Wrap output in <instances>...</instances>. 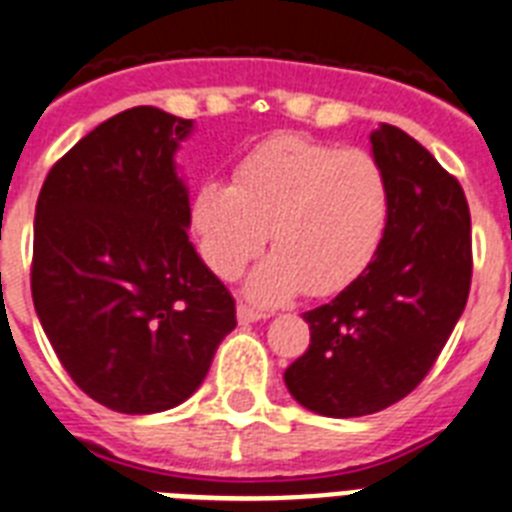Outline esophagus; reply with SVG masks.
<instances>
[{
  "label": "esophagus",
  "instance_id": "esophagus-1",
  "mask_svg": "<svg viewBox=\"0 0 512 512\" xmlns=\"http://www.w3.org/2000/svg\"><path fill=\"white\" fill-rule=\"evenodd\" d=\"M236 316H239V324H255V321L260 319H268V313L255 311V308L247 303H241L239 308H236Z\"/></svg>",
  "mask_w": 512,
  "mask_h": 512
}]
</instances>
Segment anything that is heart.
I'll use <instances>...</instances> for the list:
<instances>
[{
    "instance_id": "b5f03b06",
    "label": "heart",
    "mask_w": 512,
    "mask_h": 512,
    "mask_svg": "<svg viewBox=\"0 0 512 512\" xmlns=\"http://www.w3.org/2000/svg\"><path fill=\"white\" fill-rule=\"evenodd\" d=\"M390 204L388 172L372 151L284 132L241 156L233 183L204 180L196 188L191 231L220 279H236L271 231L276 249L247 279L257 303L300 292L332 297L377 257Z\"/></svg>"
}]
</instances>
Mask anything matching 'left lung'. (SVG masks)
Here are the masks:
<instances>
[{"mask_svg": "<svg viewBox=\"0 0 512 512\" xmlns=\"http://www.w3.org/2000/svg\"><path fill=\"white\" fill-rule=\"evenodd\" d=\"M369 140L390 180L388 233L361 279L303 313L311 345L284 372L297 404L324 417H364L409 396L465 311L473 276L457 177L393 124Z\"/></svg>", "mask_w": 512, "mask_h": 512, "instance_id": "obj_1", "label": "left lung"}]
</instances>
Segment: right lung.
<instances>
[{
  "label": "right lung",
  "instance_id": "obj_1",
  "mask_svg": "<svg viewBox=\"0 0 512 512\" xmlns=\"http://www.w3.org/2000/svg\"><path fill=\"white\" fill-rule=\"evenodd\" d=\"M191 130L162 108H127L55 162L36 201V316L68 377L114 412L183 404L236 327L231 292L185 231L175 151Z\"/></svg>",
  "mask_w": 512,
  "mask_h": 512
}]
</instances>
